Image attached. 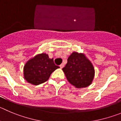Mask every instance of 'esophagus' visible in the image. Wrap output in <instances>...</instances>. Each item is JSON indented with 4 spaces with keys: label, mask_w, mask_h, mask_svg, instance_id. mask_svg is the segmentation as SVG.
<instances>
[{
    "label": "esophagus",
    "mask_w": 121,
    "mask_h": 121,
    "mask_svg": "<svg viewBox=\"0 0 121 121\" xmlns=\"http://www.w3.org/2000/svg\"><path fill=\"white\" fill-rule=\"evenodd\" d=\"M63 67H64V64H61L60 66V67L61 69H63Z\"/></svg>",
    "instance_id": "34e87169"
}]
</instances>
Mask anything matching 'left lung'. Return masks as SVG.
<instances>
[{"instance_id": "8db88e82", "label": "left lung", "mask_w": 121, "mask_h": 121, "mask_svg": "<svg viewBox=\"0 0 121 121\" xmlns=\"http://www.w3.org/2000/svg\"><path fill=\"white\" fill-rule=\"evenodd\" d=\"M63 70L67 81L77 88L88 86L94 77L92 63L84 54L76 52L70 55Z\"/></svg>"}]
</instances>
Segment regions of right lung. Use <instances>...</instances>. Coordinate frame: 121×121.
<instances>
[{
  "label": "right lung",
  "mask_w": 121,
  "mask_h": 121,
  "mask_svg": "<svg viewBox=\"0 0 121 121\" xmlns=\"http://www.w3.org/2000/svg\"><path fill=\"white\" fill-rule=\"evenodd\" d=\"M60 67L45 53L38 54L29 60L24 67V79L35 85L41 84L48 80L51 74Z\"/></svg>",
  "instance_id": "1"
}]
</instances>
